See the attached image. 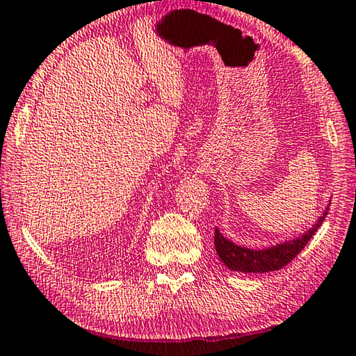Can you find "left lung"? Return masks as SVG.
I'll use <instances>...</instances> for the list:
<instances>
[{
	"instance_id": "8db88e82",
	"label": "left lung",
	"mask_w": 356,
	"mask_h": 356,
	"mask_svg": "<svg viewBox=\"0 0 356 356\" xmlns=\"http://www.w3.org/2000/svg\"><path fill=\"white\" fill-rule=\"evenodd\" d=\"M327 214L328 207L319 217V220L316 222V225H313V228H309L307 233L300 236V238L286 241L283 244H277L267 248H259V250H253V248L234 244V242L227 239L225 236L219 232V228H216V252L222 259V263L225 264L228 269H232L234 272L266 273L278 270L286 264H289L291 261L303 250V247L308 244V241L313 238L314 233L322 225V222L325 220Z\"/></svg>"
}]
</instances>
